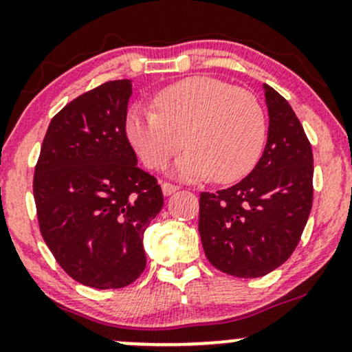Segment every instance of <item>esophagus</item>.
<instances>
[{"instance_id":"obj_1","label":"esophagus","mask_w":352,"mask_h":352,"mask_svg":"<svg viewBox=\"0 0 352 352\" xmlns=\"http://www.w3.org/2000/svg\"><path fill=\"white\" fill-rule=\"evenodd\" d=\"M177 190H179V187H177V185L170 184V182H162L164 195H172V193L177 192Z\"/></svg>"}]
</instances>
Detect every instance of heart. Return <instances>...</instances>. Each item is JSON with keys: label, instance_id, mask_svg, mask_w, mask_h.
Returning <instances> with one entry per match:
<instances>
[{"label": "heart", "instance_id": "1", "mask_svg": "<svg viewBox=\"0 0 352 352\" xmlns=\"http://www.w3.org/2000/svg\"><path fill=\"white\" fill-rule=\"evenodd\" d=\"M153 107L135 104L125 117V134L142 162L159 170L179 152L182 179H212L228 184L246 175L260 159L266 116L252 91L215 78H188L167 86Z\"/></svg>", "mask_w": 352, "mask_h": 352}]
</instances>
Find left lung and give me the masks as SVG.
I'll use <instances>...</instances> for the list:
<instances>
[{"label": "left lung", "instance_id": "left-lung-1", "mask_svg": "<svg viewBox=\"0 0 352 352\" xmlns=\"http://www.w3.org/2000/svg\"><path fill=\"white\" fill-rule=\"evenodd\" d=\"M268 140L258 164L233 187L200 193L199 232L208 261L258 278L294 252L313 207V151L288 100L265 84Z\"/></svg>", "mask_w": 352, "mask_h": 352}]
</instances>
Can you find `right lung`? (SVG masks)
<instances>
[{
  "label": "right lung",
  "mask_w": 352,
  "mask_h": 352,
  "mask_svg": "<svg viewBox=\"0 0 352 352\" xmlns=\"http://www.w3.org/2000/svg\"><path fill=\"white\" fill-rule=\"evenodd\" d=\"M129 79L109 80L52 117L34 168L41 235L80 285L117 289L145 270L142 236L162 210L159 182L137 167L125 134Z\"/></svg>",
  "instance_id": "1"
}]
</instances>
